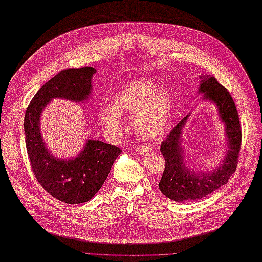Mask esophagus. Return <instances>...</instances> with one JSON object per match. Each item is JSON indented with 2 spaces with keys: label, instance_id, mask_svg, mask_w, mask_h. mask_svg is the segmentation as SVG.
<instances>
[{
  "label": "esophagus",
  "instance_id": "34e87169",
  "mask_svg": "<svg viewBox=\"0 0 262 262\" xmlns=\"http://www.w3.org/2000/svg\"><path fill=\"white\" fill-rule=\"evenodd\" d=\"M152 148L149 146V145H146V146H138L136 148V151L138 152V154H144V152L146 151H151Z\"/></svg>",
  "mask_w": 262,
  "mask_h": 262
}]
</instances>
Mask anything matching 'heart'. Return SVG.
<instances>
[{
  "instance_id": "1",
  "label": "heart",
  "mask_w": 262,
  "mask_h": 262,
  "mask_svg": "<svg viewBox=\"0 0 262 262\" xmlns=\"http://www.w3.org/2000/svg\"><path fill=\"white\" fill-rule=\"evenodd\" d=\"M172 98L165 90H159L149 80L133 81L114 96L113 107L101 108L98 117L101 125L112 133L121 130V114L136 115L135 124L144 137H156L170 120Z\"/></svg>"
}]
</instances>
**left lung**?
Returning <instances> with one entry per match:
<instances>
[{
	"label": "left lung",
	"mask_w": 262,
	"mask_h": 262,
	"mask_svg": "<svg viewBox=\"0 0 262 262\" xmlns=\"http://www.w3.org/2000/svg\"><path fill=\"white\" fill-rule=\"evenodd\" d=\"M199 89L204 99L213 101L225 123L228 148L225 161L211 173H199L186 167L181 146V132L189 115L182 118L161 144V152L165 159V169L159 182L162 194L176 202L200 200L227 184L236 171L242 144V129L235 102L229 91L210 75H202Z\"/></svg>",
	"instance_id": "8db88e82"
}]
</instances>
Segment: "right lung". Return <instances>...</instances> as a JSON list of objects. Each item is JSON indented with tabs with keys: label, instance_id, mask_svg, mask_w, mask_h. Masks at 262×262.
<instances>
[{
	"label": "right lung",
	"instance_id": "1",
	"mask_svg": "<svg viewBox=\"0 0 262 262\" xmlns=\"http://www.w3.org/2000/svg\"><path fill=\"white\" fill-rule=\"evenodd\" d=\"M93 67L67 68L49 80L29 103L24 120L25 140L34 176L44 190L67 204L90 201L107 179L121 149L99 140H88L80 155L58 160L47 149L39 130V117L53 98L83 101L91 93Z\"/></svg>",
	"mask_w": 262,
	"mask_h": 262
}]
</instances>
